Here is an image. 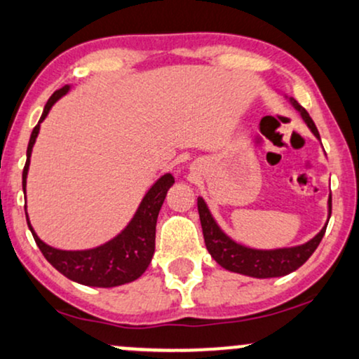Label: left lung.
<instances>
[{
	"label": "left lung",
	"instance_id": "obj_1",
	"mask_svg": "<svg viewBox=\"0 0 359 359\" xmlns=\"http://www.w3.org/2000/svg\"><path fill=\"white\" fill-rule=\"evenodd\" d=\"M290 102L300 112L303 121L311 129V133L320 139L318 129H316L315 122L306 112V109L302 107L293 97H290ZM197 207L207 250L213 257V260L219 263L220 266H224L225 270L253 276V278H273V276L288 275L300 269L303 263L313 255V252L316 250L326 232V225H328L326 224L315 238L303 245H298V247L276 248V250H253V248L243 247V245L233 242L232 238H229L222 232L202 198L197 201ZM328 212L331 215V195L328 198Z\"/></svg>",
	"mask_w": 359,
	"mask_h": 359
}]
</instances>
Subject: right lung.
I'll list each match as a JSON object with an SVG mask.
<instances>
[{
    "mask_svg": "<svg viewBox=\"0 0 359 359\" xmlns=\"http://www.w3.org/2000/svg\"><path fill=\"white\" fill-rule=\"evenodd\" d=\"M67 90H69V86H65V88L57 89L48 99L43 116H41L38 126L31 133L28 152H26V164L25 169H22V190L25 192L26 175H28L29 169V157L31 151H33L34 140L38 137L39 124L48 116L53 104L61 96H65ZM172 184H174V177L170 174L162 175L146 194L139 210L135 212L134 219L126 226L124 232L117 235L116 238H112L111 242L104 243L97 248H93V250L67 252L49 247V245L41 242L38 235L34 233L29 220H28V226L41 253L59 273L67 276V278L76 281V283L88 285V287H119V285L137 280L147 270L149 263L152 260L154 250H156L157 215L162 203H164L167 190L170 189Z\"/></svg>",
    "mask_w": 359,
    "mask_h": 359,
    "instance_id": "add662e5",
    "label": "right lung"
}]
</instances>
